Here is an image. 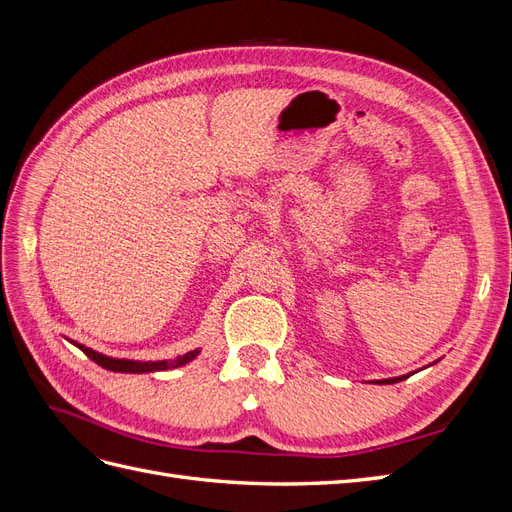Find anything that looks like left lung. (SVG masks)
<instances>
[{
    "label": "left lung",
    "mask_w": 512,
    "mask_h": 512,
    "mask_svg": "<svg viewBox=\"0 0 512 512\" xmlns=\"http://www.w3.org/2000/svg\"><path fill=\"white\" fill-rule=\"evenodd\" d=\"M438 363V361H436ZM414 374V371H412ZM412 374H408V376H397V378H384V380H374V384H395V382H401V380H406V378H410Z\"/></svg>",
    "instance_id": "left-lung-1"
}]
</instances>
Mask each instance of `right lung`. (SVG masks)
<instances>
[{
  "instance_id": "obj_1",
  "label": "right lung",
  "mask_w": 512,
  "mask_h": 512,
  "mask_svg": "<svg viewBox=\"0 0 512 512\" xmlns=\"http://www.w3.org/2000/svg\"><path fill=\"white\" fill-rule=\"evenodd\" d=\"M70 342H72V339H70ZM72 344L79 350H83L89 356V359L98 363L100 367H104L108 371H121V374H151V371H166V369L183 367V365H188L190 361H194L196 356L200 354V348H196V350H190V352L177 356V359H168V361H132V359H113V356H106V354L91 350L83 344H76V342H72Z\"/></svg>"
}]
</instances>
